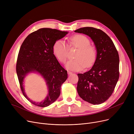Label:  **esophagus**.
I'll return each instance as SVG.
<instances>
[{
	"instance_id": "esophagus-1",
	"label": "esophagus",
	"mask_w": 134,
	"mask_h": 134,
	"mask_svg": "<svg viewBox=\"0 0 134 134\" xmlns=\"http://www.w3.org/2000/svg\"><path fill=\"white\" fill-rule=\"evenodd\" d=\"M67 73H68V74H69V75L72 74V72L71 71H67Z\"/></svg>"
}]
</instances>
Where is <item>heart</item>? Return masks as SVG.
I'll list each match as a JSON object with an SVG mask.
<instances>
[{"label": "heart", "instance_id": "1", "mask_svg": "<svg viewBox=\"0 0 134 134\" xmlns=\"http://www.w3.org/2000/svg\"><path fill=\"white\" fill-rule=\"evenodd\" d=\"M68 47L77 48L73 57L68 61L66 67L73 71H80L84 67L89 68L94 63L97 55L96 47L90 44V38L84 35L76 34L68 40V45L63 40L56 41L53 47V52L58 60L64 63L68 56Z\"/></svg>", "mask_w": 134, "mask_h": 134}]
</instances>
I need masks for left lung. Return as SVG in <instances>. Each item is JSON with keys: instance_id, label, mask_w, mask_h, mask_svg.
<instances>
[{"instance_id": "1", "label": "left lung", "mask_w": 134, "mask_h": 134, "mask_svg": "<svg viewBox=\"0 0 134 134\" xmlns=\"http://www.w3.org/2000/svg\"><path fill=\"white\" fill-rule=\"evenodd\" d=\"M90 36L94 42L97 55L89 71L78 74L77 91L83 100L98 105L112 95L119 79V55L108 35L100 29L83 27L74 31Z\"/></svg>"}]
</instances>
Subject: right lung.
Returning a JSON list of instances; mask_svg holds the SVG:
<instances>
[{
  "label": "right lung",
  "mask_w": 134,
  "mask_h": 134,
  "mask_svg": "<svg viewBox=\"0 0 134 134\" xmlns=\"http://www.w3.org/2000/svg\"><path fill=\"white\" fill-rule=\"evenodd\" d=\"M68 34L51 28H41L26 37L20 46L16 63V72L20 87L24 96L32 104L47 107L58 99L62 84L67 79V72L53 54L55 42ZM37 71L47 82L49 93L46 99L40 103L30 100L24 92L23 80L28 73Z\"/></svg>",
  "instance_id": "add662e5"
}]
</instances>
